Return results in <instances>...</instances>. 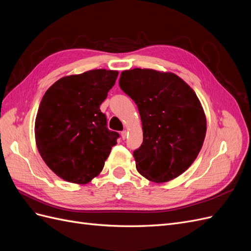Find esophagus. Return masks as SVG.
<instances>
[{"label": "esophagus", "mask_w": 251, "mask_h": 251, "mask_svg": "<svg viewBox=\"0 0 251 251\" xmlns=\"http://www.w3.org/2000/svg\"><path fill=\"white\" fill-rule=\"evenodd\" d=\"M126 134H127V133H126V130H124L123 132L120 133V135H121V138H123L124 140L126 138Z\"/></svg>", "instance_id": "34e87169"}]
</instances>
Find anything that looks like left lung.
Masks as SVG:
<instances>
[{
	"label": "left lung",
	"instance_id": "obj_1",
	"mask_svg": "<svg viewBox=\"0 0 251 251\" xmlns=\"http://www.w3.org/2000/svg\"><path fill=\"white\" fill-rule=\"evenodd\" d=\"M119 87L141 118L143 141L133 153L137 171L157 183L177 178L193 164L206 134L194 90L173 73L139 68L121 73Z\"/></svg>",
	"mask_w": 251,
	"mask_h": 251
}]
</instances>
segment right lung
<instances>
[{
	"instance_id": "right-lung-1",
	"label": "right lung",
	"mask_w": 251,
	"mask_h": 251,
	"mask_svg": "<svg viewBox=\"0 0 251 251\" xmlns=\"http://www.w3.org/2000/svg\"><path fill=\"white\" fill-rule=\"evenodd\" d=\"M117 71L96 69L58 79L47 90L35 119L37 150L49 169L85 184L101 172L120 135L107 126L100 107Z\"/></svg>"
}]
</instances>
